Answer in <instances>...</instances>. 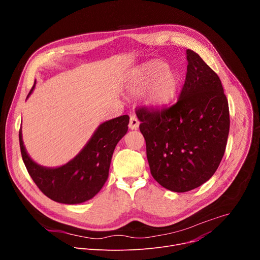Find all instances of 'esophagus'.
<instances>
[{
	"mask_svg": "<svg viewBox=\"0 0 260 260\" xmlns=\"http://www.w3.org/2000/svg\"><path fill=\"white\" fill-rule=\"evenodd\" d=\"M139 125H140V121L138 120V118L136 116L132 115L131 118H129V123H128L129 128L131 129H137L139 127Z\"/></svg>",
	"mask_w": 260,
	"mask_h": 260,
	"instance_id": "esophagus-1",
	"label": "esophagus"
}]
</instances>
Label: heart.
Masks as SVG:
<instances>
[{"label":"heart","instance_id":"b5f03b06","mask_svg":"<svg viewBox=\"0 0 260 260\" xmlns=\"http://www.w3.org/2000/svg\"><path fill=\"white\" fill-rule=\"evenodd\" d=\"M162 62H149L136 71L129 81L131 90L142 93L146 89V102L154 107L167 105L174 98L179 78L171 70H165Z\"/></svg>","mask_w":260,"mask_h":260}]
</instances>
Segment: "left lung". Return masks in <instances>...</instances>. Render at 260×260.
Instances as JSON below:
<instances>
[{
	"mask_svg": "<svg viewBox=\"0 0 260 260\" xmlns=\"http://www.w3.org/2000/svg\"><path fill=\"white\" fill-rule=\"evenodd\" d=\"M186 78L171 107L136 110L152 177L162 187L186 192L207 182L224 155L229 102L217 74L187 49Z\"/></svg>",
	"mask_w": 260,
	"mask_h": 260,
	"instance_id": "obj_1",
	"label": "left lung"
}]
</instances>
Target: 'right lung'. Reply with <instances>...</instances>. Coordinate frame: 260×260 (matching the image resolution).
Instances as JSON below:
<instances>
[{"instance_id":"add662e5","label":"right lung","mask_w":260,"mask_h":260,"mask_svg":"<svg viewBox=\"0 0 260 260\" xmlns=\"http://www.w3.org/2000/svg\"><path fill=\"white\" fill-rule=\"evenodd\" d=\"M34 88L35 84L27 98ZM128 122V115H122L102 123L79 154L59 168L36 164L25 151L20 128L22 160L32 181L47 198L60 204H81L92 199L104 186L111 158L117 143L127 132Z\"/></svg>"}]
</instances>
